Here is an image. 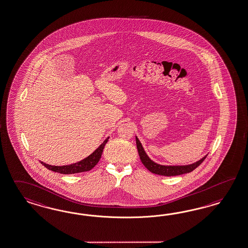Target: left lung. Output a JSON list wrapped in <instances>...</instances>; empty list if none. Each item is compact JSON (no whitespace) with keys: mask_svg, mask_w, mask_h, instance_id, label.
<instances>
[{"mask_svg":"<svg viewBox=\"0 0 248 248\" xmlns=\"http://www.w3.org/2000/svg\"><path fill=\"white\" fill-rule=\"evenodd\" d=\"M136 143H137V147H138V151L140 155V159L142 164L146 166L147 170L155 173L159 175H163V176H175V175H181L184 173L187 172H191L193 171L195 168H197L199 165H201L203 162L206 156L199 160L197 162L191 164V165H162L155 163L151 159L149 158V156L146 155L143 146L140 143V140L136 137Z\"/></svg>","mask_w":248,"mask_h":248,"instance_id":"obj_1","label":"left lung"}]
</instances>
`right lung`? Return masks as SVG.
I'll return each mask as SVG.
<instances>
[{
	"mask_svg": "<svg viewBox=\"0 0 248 248\" xmlns=\"http://www.w3.org/2000/svg\"><path fill=\"white\" fill-rule=\"evenodd\" d=\"M108 138H107L106 140H104L102 145L99 146L94 152L91 154L89 156H87L86 158L81 160L80 162H77L76 164L57 166V165H47V164H45L43 162H40V163L44 165L46 168H47L48 170L56 171V172H59V173H63V174H72V173H78V172L90 171L100 161L101 156H102V151H103V148H104V146L106 145V143L108 142Z\"/></svg>",
	"mask_w": 248,
	"mask_h": 248,
	"instance_id": "add662e5",
	"label": "right lung"
}]
</instances>
